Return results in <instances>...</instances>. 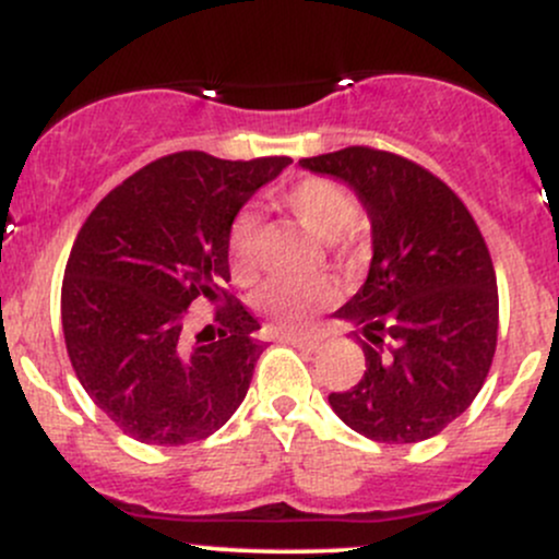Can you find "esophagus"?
Masks as SVG:
<instances>
[{
	"instance_id": "esophagus-1",
	"label": "esophagus",
	"mask_w": 559,
	"mask_h": 559,
	"mask_svg": "<svg viewBox=\"0 0 559 559\" xmlns=\"http://www.w3.org/2000/svg\"><path fill=\"white\" fill-rule=\"evenodd\" d=\"M278 342L305 346V349H318L323 344V333H281Z\"/></svg>"
}]
</instances>
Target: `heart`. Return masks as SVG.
Listing matches in <instances>:
<instances>
[{"label": "heart", "mask_w": 559, "mask_h": 559, "mask_svg": "<svg viewBox=\"0 0 559 559\" xmlns=\"http://www.w3.org/2000/svg\"><path fill=\"white\" fill-rule=\"evenodd\" d=\"M278 204L323 241H336L338 236L355 226L357 213H360L357 197L344 183L323 176L301 178V181L288 186L278 197ZM228 254L236 281L249 284V281L258 278L262 265L258 215L247 213V210L236 215L228 234ZM331 299L333 284L325 278H310L301 281V284L271 281L260 288L254 305L262 312H267L281 329L297 331Z\"/></svg>", "instance_id": "b5f03b06"}]
</instances>
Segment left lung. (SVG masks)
<instances>
[{"mask_svg":"<svg viewBox=\"0 0 559 559\" xmlns=\"http://www.w3.org/2000/svg\"><path fill=\"white\" fill-rule=\"evenodd\" d=\"M342 178L373 223V262L333 316L355 325L365 373L333 391V413L383 444L441 433L489 376L499 329L497 273L463 199L394 152L346 146L299 159Z\"/></svg>","mask_w":559,"mask_h":559,"instance_id":"obj_1","label":"left lung"}]
</instances>
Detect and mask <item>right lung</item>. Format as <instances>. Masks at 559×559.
Here are the masks:
<instances>
[{"mask_svg": "<svg viewBox=\"0 0 559 559\" xmlns=\"http://www.w3.org/2000/svg\"><path fill=\"white\" fill-rule=\"evenodd\" d=\"M288 163L176 152L115 186L81 226L60 301L68 357L96 407L131 439L202 441L247 396L265 342L226 288L228 234L243 202ZM194 300L222 307L216 333L209 326L210 340L189 343Z\"/></svg>", "mask_w": 559, "mask_h": 559, "instance_id": "add662e5", "label": "right lung"}]
</instances>
